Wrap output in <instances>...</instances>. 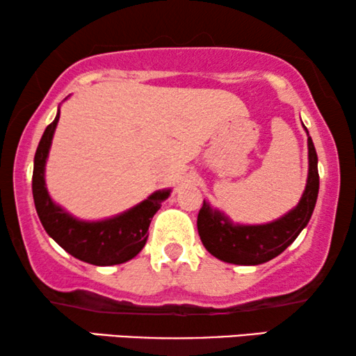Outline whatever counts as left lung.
I'll list each match as a JSON object with an SVG mask.
<instances>
[{
    "label": "left lung",
    "mask_w": 356,
    "mask_h": 356,
    "mask_svg": "<svg viewBox=\"0 0 356 356\" xmlns=\"http://www.w3.org/2000/svg\"><path fill=\"white\" fill-rule=\"evenodd\" d=\"M308 183L298 206L279 220L264 225H235L204 201L197 232L206 250L217 259L238 266H257L274 259L296 240L313 216L319 191L318 154L308 136Z\"/></svg>",
    "instance_id": "8db88e82"
}]
</instances>
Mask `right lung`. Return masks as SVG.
I'll list each match as a JSON object with an SVG mask.
<instances>
[{"label": "right lung", "instance_id": "obj_1", "mask_svg": "<svg viewBox=\"0 0 356 356\" xmlns=\"http://www.w3.org/2000/svg\"><path fill=\"white\" fill-rule=\"evenodd\" d=\"M58 120L60 111L47 126L33 159L32 194L38 218L48 235L76 259L94 266L123 264L144 248L150 220L170 196V189L154 193L136 207L106 220L82 222L71 217L51 201L45 188V163Z\"/></svg>", "mask_w": 356, "mask_h": 356}]
</instances>
